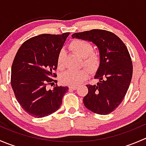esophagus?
Segmentation results:
<instances>
[{
	"label": "esophagus",
	"mask_w": 146,
	"mask_h": 146,
	"mask_svg": "<svg viewBox=\"0 0 146 146\" xmlns=\"http://www.w3.org/2000/svg\"><path fill=\"white\" fill-rule=\"evenodd\" d=\"M69 88H70V90H76L77 89V86H76V85H70V86H69Z\"/></svg>",
	"instance_id": "1"
}]
</instances>
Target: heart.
<instances>
[{"mask_svg": "<svg viewBox=\"0 0 146 146\" xmlns=\"http://www.w3.org/2000/svg\"><path fill=\"white\" fill-rule=\"evenodd\" d=\"M70 47L82 58V64L91 71H95L100 65L101 59L99 54L92 51V46L90 42L82 39H74L70 44ZM64 50H61L57 56V66L61 69L64 66ZM89 71L87 68L78 70H68L61 75V80L64 83L70 85L80 84L89 77Z\"/></svg>", "mask_w": 146, "mask_h": 146, "instance_id": "1", "label": "heart"}]
</instances>
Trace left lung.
I'll return each mask as SVG.
<instances>
[{
  "label": "left lung",
  "mask_w": 146,
  "mask_h": 146,
  "mask_svg": "<svg viewBox=\"0 0 146 146\" xmlns=\"http://www.w3.org/2000/svg\"><path fill=\"white\" fill-rule=\"evenodd\" d=\"M73 38L90 41L98 46L101 62L95 76L97 85H87L83 98L87 109L101 115L114 111L121 103L130 85L133 64L127 47L111 32L92 29L72 35Z\"/></svg>",
  "instance_id": "left-lung-1"
}]
</instances>
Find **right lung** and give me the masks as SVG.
I'll use <instances>...</instances> for the list:
<instances>
[{
	"instance_id": "right-lung-1",
	"label": "right lung",
	"mask_w": 146,
	"mask_h": 146,
	"mask_svg": "<svg viewBox=\"0 0 146 146\" xmlns=\"http://www.w3.org/2000/svg\"><path fill=\"white\" fill-rule=\"evenodd\" d=\"M70 32L43 34L27 39L19 48L11 68V86L16 100L29 115L42 118L59 109L68 87L47 90L57 82V56Z\"/></svg>"
}]
</instances>
